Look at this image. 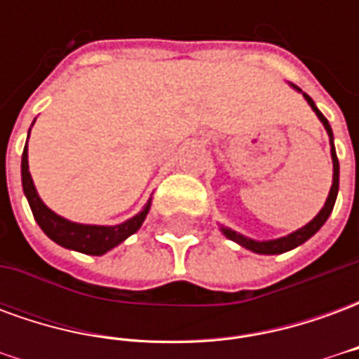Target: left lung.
<instances>
[{
    "label": "left lung",
    "instance_id": "obj_1",
    "mask_svg": "<svg viewBox=\"0 0 359 359\" xmlns=\"http://www.w3.org/2000/svg\"><path fill=\"white\" fill-rule=\"evenodd\" d=\"M296 92H300L304 95V100L308 102V105L313 109V113L317 115V118L323 123L325 130L329 134V144H331V159H332V184L331 190H329V196H327V200H325L323 208L321 211L317 213L316 217L309 221L308 225H304L298 231H294V233L286 234V236H280V238H273V241H254V238H250V236H244V234L236 233L233 229H229V226L221 225V233L225 234L229 241L236 242V244H241L242 248L250 250V252H254V254H264V256H275V254H285V252H290V250L298 248L302 246L304 242L309 241L313 234L325 225V221L329 219L331 215L332 208H334V202H337V196H339V157H337V149H334V136H332V128L329 125V121L325 118V115L321 111L317 109V105L313 103V100L309 97L308 94H304L298 86H294L290 84Z\"/></svg>",
    "mask_w": 359,
    "mask_h": 359
}]
</instances>
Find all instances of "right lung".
I'll list each match as a JSON object with an SVG mask.
<instances>
[{"mask_svg":"<svg viewBox=\"0 0 359 359\" xmlns=\"http://www.w3.org/2000/svg\"><path fill=\"white\" fill-rule=\"evenodd\" d=\"M28 136H30V130H28ZM20 177H22V192L27 196L36 223L40 225L43 233L59 246L81 252V254H88V256H103L109 250L118 246L121 242H125L130 234L140 229L151 208V198H149L148 203L134 217L126 219L118 225H84V223H74V221L61 217L55 211H51L38 196L34 180L28 171V140L22 151V161H20Z\"/></svg>","mask_w":359,"mask_h":359,"instance_id":"1","label":"right lung"}]
</instances>
